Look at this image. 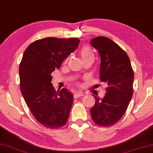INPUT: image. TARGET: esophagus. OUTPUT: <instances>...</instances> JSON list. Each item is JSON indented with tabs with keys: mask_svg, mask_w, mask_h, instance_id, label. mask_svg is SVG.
<instances>
[{
	"mask_svg": "<svg viewBox=\"0 0 153 153\" xmlns=\"http://www.w3.org/2000/svg\"><path fill=\"white\" fill-rule=\"evenodd\" d=\"M84 96V94H83L82 91H77L74 94V98H78L80 97H82Z\"/></svg>",
	"mask_w": 153,
	"mask_h": 153,
	"instance_id": "1",
	"label": "esophagus"
}]
</instances>
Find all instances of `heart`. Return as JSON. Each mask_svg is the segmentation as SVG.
<instances>
[{
    "label": "heart",
    "instance_id": "heart-1",
    "mask_svg": "<svg viewBox=\"0 0 153 153\" xmlns=\"http://www.w3.org/2000/svg\"><path fill=\"white\" fill-rule=\"evenodd\" d=\"M80 55L82 56V59L85 60L87 59H94V54L92 50H91L90 48L87 46H85L81 48L80 50ZM68 60V59L66 60V62Z\"/></svg>",
    "mask_w": 153,
    "mask_h": 153
}]
</instances>
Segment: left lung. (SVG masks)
<instances>
[{
  "mask_svg": "<svg viewBox=\"0 0 153 153\" xmlns=\"http://www.w3.org/2000/svg\"><path fill=\"white\" fill-rule=\"evenodd\" d=\"M90 43L99 51L100 80L108 85L102 99L94 96L91 116L98 126L110 127L120 121L127 111L133 95L134 71L125 51L110 38L99 36Z\"/></svg>",
  "mask_w": 153,
  "mask_h": 153,
  "instance_id": "left-lung-1",
  "label": "left lung"
}]
</instances>
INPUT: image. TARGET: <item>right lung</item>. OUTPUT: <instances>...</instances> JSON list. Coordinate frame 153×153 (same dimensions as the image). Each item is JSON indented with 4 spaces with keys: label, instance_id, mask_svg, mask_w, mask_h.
<instances>
[{
    "label": "right lung",
    "instance_id": "obj_1",
    "mask_svg": "<svg viewBox=\"0 0 153 153\" xmlns=\"http://www.w3.org/2000/svg\"><path fill=\"white\" fill-rule=\"evenodd\" d=\"M80 40L45 38L30 43L19 64L20 90L32 115L40 124L59 129L66 123L73 101L72 94L63 88L56 91L51 75L59 68Z\"/></svg>",
    "mask_w": 153,
    "mask_h": 153
}]
</instances>
